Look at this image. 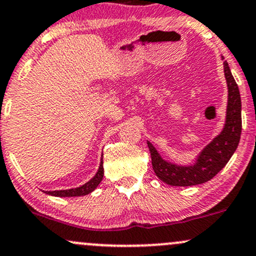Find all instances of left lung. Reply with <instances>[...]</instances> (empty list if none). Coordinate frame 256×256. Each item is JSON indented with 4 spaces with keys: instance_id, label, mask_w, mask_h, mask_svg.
Returning a JSON list of instances; mask_svg holds the SVG:
<instances>
[{
    "instance_id": "obj_1",
    "label": "left lung",
    "mask_w": 256,
    "mask_h": 256,
    "mask_svg": "<svg viewBox=\"0 0 256 256\" xmlns=\"http://www.w3.org/2000/svg\"><path fill=\"white\" fill-rule=\"evenodd\" d=\"M224 72L228 90L224 128L199 152L193 164L180 165L168 162L160 156L156 147L147 141L154 172L162 182L170 186L187 187L208 182L222 170L237 150L242 132V102L240 90L227 62H224Z\"/></svg>"
}]
</instances>
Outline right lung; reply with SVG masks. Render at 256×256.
Returning <instances> with one entry per match:
<instances>
[{"instance_id":"obj_1","label":"right lung","mask_w":256,"mask_h":256,"mask_svg":"<svg viewBox=\"0 0 256 256\" xmlns=\"http://www.w3.org/2000/svg\"><path fill=\"white\" fill-rule=\"evenodd\" d=\"M103 175H104V169H103V158H100V168H98L96 175L94 176L88 182L84 184L82 186L76 188H70V190H46V194L53 196H80L90 194L96 190L98 184L103 180Z\"/></svg>"}]
</instances>
